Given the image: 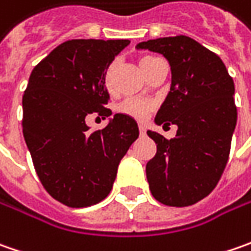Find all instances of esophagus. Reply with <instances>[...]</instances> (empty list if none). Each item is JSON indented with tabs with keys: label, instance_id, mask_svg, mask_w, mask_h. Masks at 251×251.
I'll list each match as a JSON object with an SVG mask.
<instances>
[{
	"label": "esophagus",
	"instance_id": "34e87169",
	"mask_svg": "<svg viewBox=\"0 0 251 251\" xmlns=\"http://www.w3.org/2000/svg\"><path fill=\"white\" fill-rule=\"evenodd\" d=\"M140 135L141 137L147 135V128H145V126H144V124H140Z\"/></svg>",
	"mask_w": 251,
	"mask_h": 251
}]
</instances>
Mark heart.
Segmentation results:
<instances>
[{"instance_id": "b5f03b06", "label": "heart", "mask_w": 251, "mask_h": 251, "mask_svg": "<svg viewBox=\"0 0 251 251\" xmlns=\"http://www.w3.org/2000/svg\"><path fill=\"white\" fill-rule=\"evenodd\" d=\"M155 60V57H151V55H145V57H141L140 58V67L142 70V73L145 74L147 68L150 67V64ZM113 74H114V64H110L103 75V83L106 86V89L111 91L113 89ZM155 104L151 100H144V99H128V100L123 101L117 110L126 114V116H130L132 119H137V120H145L148 117L151 111L153 110Z\"/></svg>"}]
</instances>
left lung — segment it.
Returning a JSON list of instances; mask_svg holds the SVG:
<instances>
[{"mask_svg": "<svg viewBox=\"0 0 251 251\" xmlns=\"http://www.w3.org/2000/svg\"><path fill=\"white\" fill-rule=\"evenodd\" d=\"M137 49L169 61L170 91L155 123L177 126L172 140L147 131L156 144L147 163L151 193L165 205H193L215 188L226 166L237 120L235 83L217 54L188 36L141 42Z\"/></svg>", "mask_w": 251, "mask_h": 251, "instance_id": "8db88e82", "label": "left lung"}]
</instances>
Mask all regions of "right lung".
<instances>
[{"mask_svg":"<svg viewBox=\"0 0 251 251\" xmlns=\"http://www.w3.org/2000/svg\"><path fill=\"white\" fill-rule=\"evenodd\" d=\"M130 40L76 39L55 47L33 68L25 91V142L47 193L71 208L109 196L117 168L138 138L137 121L123 113L91 132L86 117H109L106 68Z\"/></svg>","mask_w":251,"mask_h":251,"instance_id":"add662e5","label":"right lung"}]
</instances>
